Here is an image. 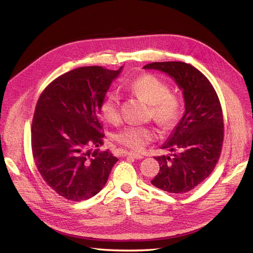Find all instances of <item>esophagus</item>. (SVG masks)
<instances>
[{"mask_svg":"<svg viewBox=\"0 0 253 253\" xmlns=\"http://www.w3.org/2000/svg\"><path fill=\"white\" fill-rule=\"evenodd\" d=\"M126 155H127V156H131V157H133V158H135V159H142V158H143V156H142L141 154H139V153L132 152V151L126 152Z\"/></svg>","mask_w":253,"mask_h":253,"instance_id":"1","label":"esophagus"}]
</instances>
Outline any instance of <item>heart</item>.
<instances>
[{
    "label": "heart",
    "mask_w": 253,
    "mask_h": 253,
    "mask_svg": "<svg viewBox=\"0 0 253 253\" xmlns=\"http://www.w3.org/2000/svg\"><path fill=\"white\" fill-rule=\"evenodd\" d=\"M126 87L151 105V115L162 126L170 127L178 121L180 100L177 96L170 94V87L164 80L154 75L144 74L129 81ZM119 108V96L111 91L102 99L100 112L109 124L116 125L120 120ZM154 137V129L144 126H126L115 134L117 142L134 150L144 148Z\"/></svg>",
    "instance_id": "heart-1"
}]
</instances>
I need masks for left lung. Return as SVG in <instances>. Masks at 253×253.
<instances>
[{"label": "left lung", "mask_w": 253, "mask_h": 253, "mask_svg": "<svg viewBox=\"0 0 253 253\" xmlns=\"http://www.w3.org/2000/svg\"><path fill=\"white\" fill-rule=\"evenodd\" d=\"M144 70L163 72L177 84L185 113L157 156L160 169L151 182L166 192L182 194L194 189L215 168L224 140V119L215 89L194 66L183 62H153Z\"/></svg>", "instance_id": "left-lung-1"}]
</instances>
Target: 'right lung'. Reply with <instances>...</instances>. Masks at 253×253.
Returning <instances> with one entry per match:
<instances>
[{
  "mask_svg": "<svg viewBox=\"0 0 253 253\" xmlns=\"http://www.w3.org/2000/svg\"><path fill=\"white\" fill-rule=\"evenodd\" d=\"M84 66L61 75L43 90L32 126V149L45 182L66 200L85 201L100 192L118 158L103 143L100 104L122 71Z\"/></svg>",
  "mask_w": 253,
  "mask_h": 253,
  "instance_id": "right-lung-1",
  "label": "right lung"
}]
</instances>
